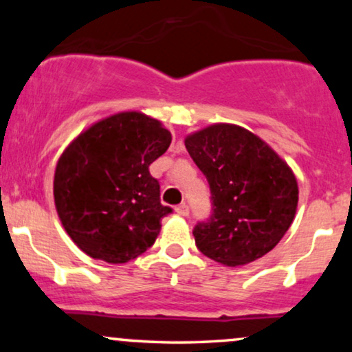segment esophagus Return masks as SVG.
I'll use <instances>...</instances> for the list:
<instances>
[{
	"label": "esophagus",
	"mask_w": 352,
	"mask_h": 352,
	"mask_svg": "<svg viewBox=\"0 0 352 352\" xmlns=\"http://www.w3.org/2000/svg\"><path fill=\"white\" fill-rule=\"evenodd\" d=\"M175 212L179 213L180 217H188V205H185V204H180L179 207L175 208Z\"/></svg>",
	"instance_id": "34e87169"
}]
</instances>
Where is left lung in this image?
I'll return each mask as SVG.
<instances>
[{
	"label": "left lung",
	"mask_w": 352,
	"mask_h": 352,
	"mask_svg": "<svg viewBox=\"0 0 352 352\" xmlns=\"http://www.w3.org/2000/svg\"><path fill=\"white\" fill-rule=\"evenodd\" d=\"M207 177L213 215L193 230L197 248L225 266L248 265L280 243L298 208V182L288 164L248 129L218 122L185 137Z\"/></svg>",
	"instance_id": "left-lung-1"
}]
</instances>
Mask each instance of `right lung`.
<instances>
[{
  "instance_id": "right-lung-1",
  "label": "right lung",
  "mask_w": 352,
  "mask_h": 352,
  "mask_svg": "<svg viewBox=\"0 0 352 352\" xmlns=\"http://www.w3.org/2000/svg\"><path fill=\"white\" fill-rule=\"evenodd\" d=\"M172 134L160 120L124 111L84 129L60 153L52 193L64 230L80 252L107 263H127L157 240L160 185L148 167Z\"/></svg>"
}]
</instances>
